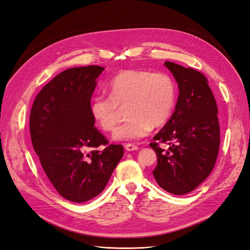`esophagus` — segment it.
Masks as SVG:
<instances>
[{
    "mask_svg": "<svg viewBox=\"0 0 250 250\" xmlns=\"http://www.w3.org/2000/svg\"><path fill=\"white\" fill-rule=\"evenodd\" d=\"M125 148L127 150V151H135L138 149V146L135 145V144H131V143H127L125 145Z\"/></svg>",
    "mask_w": 250,
    "mask_h": 250,
    "instance_id": "1",
    "label": "esophagus"
}]
</instances>
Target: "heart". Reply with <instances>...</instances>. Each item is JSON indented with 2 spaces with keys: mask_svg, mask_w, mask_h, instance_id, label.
I'll use <instances>...</instances> for the list:
<instances>
[{
  "mask_svg": "<svg viewBox=\"0 0 250 250\" xmlns=\"http://www.w3.org/2000/svg\"><path fill=\"white\" fill-rule=\"evenodd\" d=\"M110 97L98 95L91 100L90 114L99 126L111 132L126 105L128 117L113 134L115 140L134 141L150 133L170 118L176 101V84L165 72L130 69L119 72L108 84Z\"/></svg>",
  "mask_w": 250,
  "mask_h": 250,
  "instance_id": "obj_1",
  "label": "heart"
}]
</instances>
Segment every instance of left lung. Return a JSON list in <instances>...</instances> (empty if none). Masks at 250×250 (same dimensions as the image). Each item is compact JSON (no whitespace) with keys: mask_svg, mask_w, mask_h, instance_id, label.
I'll list each match as a JSON object with an SVG mask.
<instances>
[{"mask_svg":"<svg viewBox=\"0 0 250 250\" xmlns=\"http://www.w3.org/2000/svg\"><path fill=\"white\" fill-rule=\"evenodd\" d=\"M165 66L178 83L179 96L169 122L149 144L158 156L152 173L165 190L186 195L214 168L220 143L218 108L204 74L172 62ZM161 144L169 147L164 150Z\"/></svg>","mask_w":250,"mask_h":250,"instance_id":"left-lung-1","label":"left lung"}]
</instances>
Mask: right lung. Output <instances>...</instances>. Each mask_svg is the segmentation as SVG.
Returning a JSON list of instances; mask_svg holds the SVG:
<instances>
[{"label":"right lung","mask_w":250,"mask_h":250,"mask_svg":"<svg viewBox=\"0 0 250 250\" xmlns=\"http://www.w3.org/2000/svg\"><path fill=\"white\" fill-rule=\"evenodd\" d=\"M103 70L62 71L43 86L31 109L34 150L54 188L71 202H86L103 191L124 155V146L109 144L90 114L96 79Z\"/></svg>","instance_id":"obj_1"}]
</instances>
